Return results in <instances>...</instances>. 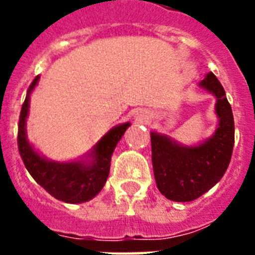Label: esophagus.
<instances>
[{"label": "esophagus", "instance_id": "obj_1", "mask_svg": "<svg viewBox=\"0 0 255 255\" xmlns=\"http://www.w3.org/2000/svg\"><path fill=\"white\" fill-rule=\"evenodd\" d=\"M135 118H136V120H137V122H148V120H149V116H148V114H147V112H144V111L137 112Z\"/></svg>", "mask_w": 255, "mask_h": 255}]
</instances>
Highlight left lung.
<instances>
[{
    "label": "left lung",
    "mask_w": 255,
    "mask_h": 255,
    "mask_svg": "<svg viewBox=\"0 0 255 255\" xmlns=\"http://www.w3.org/2000/svg\"><path fill=\"white\" fill-rule=\"evenodd\" d=\"M200 87L216 96L218 126L204 143L186 147L167 135L151 132L152 165L160 193L172 201H193L213 188L229 167L234 147V119L225 90L213 73Z\"/></svg>",
    "instance_id": "1"
}]
</instances>
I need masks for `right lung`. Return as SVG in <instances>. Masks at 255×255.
<instances>
[{
    "label": "right lung",
    "mask_w": 255,
    "mask_h": 255,
    "mask_svg": "<svg viewBox=\"0 0 255 255\" xmlns=\"http://www.w3.org/2000/svg\"><path fill=\"white\" fill-rule=\"evenodd\" d=\"M39 77L34 78L22 104L18 123V151L31 177L53 197L69 204H81L91 200L104 186L111 167V156L118 141L131 123L116 126L94 145L85 159L69 163L51 161L38 153L26 136V118L29 115L30 94Z\"/></svg>",
    "instance_id": "add662e5"
}]
</instances>
